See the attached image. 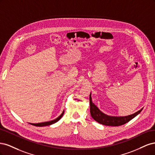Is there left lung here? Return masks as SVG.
Masks as SVG:
<instances>
[{
	"mask_svg": "<svg viewBox=\"0 0 155 155\" xmlns=\"http://www.w3.org/2000/svg\"><path fill=\"white\" fill-rule=\"evenodd\" d=\"M90 100V110L92 118L96 121L97 122L100 123L102 125H105L107 126H120L126 123H127L130 120L134 118L135 116H137L140 114L142 109L137 111L135 113L126 116H112L105 114L104 112H101L98 107L94 104L92 101L91 93L89 97Z\"/></svg>",
	"mask_w": 155,
	"mask_h": 155,
	"instance_id": "obj_1",
	"label": "left lung"
}]
</instances>
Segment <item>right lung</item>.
Instances as JSON below:
<instances>
[{"label":"right lung","mask_w":155,"mask_h":155,"mask_svg":"<svg viewBox=\"0 0 155 155\" xmlns=\"http://www.w3.org/2000/svg\"><path fill=\"white\" fill-rule=\"evenodd\" d=\"M64 114V110L63 112L61 113V114L59 117H58L57 118L54 120H51V121H46V122H42V123H38V124H31L30 123L31 125H33L34 126H37V127H43V126H47V125H50L51 124H54L55 123L57 122V121H58L61 118H62V116Z\"/></svg>","instance_id":"right-lung-1"}]
</instances>
